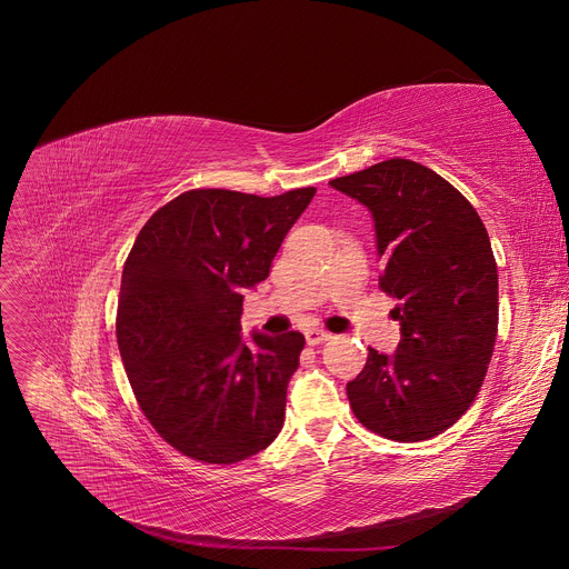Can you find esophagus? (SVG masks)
<instances>
[{
    "mask_svg": "<svg viewBox=\"0 0 569 569\" xmlns=\"http://www.w3.org/2000/svg\"><path fill=\"white\" fill-rule=\"evenodd\" d=\"M329 338H331V333L323 331V329H306L308 345H321V342H327Z\"/></svg>",
    "mask_w": 569,
    "mask_h": 569,
    "instance_id": "obj_1",
    "label": "esophagus"
}]
</instances>
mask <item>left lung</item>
I'll list each match as a JSON object with an SVG mask.
<instances>
[{"label":"left lung","instance_id":"1","mask_svg":"<svg viewBox=\"0 0 569 569\" xmlns=\"http://www.w3.org/2000/svg\"><path fill=\"white\" fill-rule=\"evenodd\" d=\"M375 222L380 287L400 321L393 355L370 347L347 385L357 419L398 442L440 436L466 415L498 336V266L472 203L442 176L387 159L329 182Z\"/></svg>","mask_w":569,"mask_h":569}]
</instances>
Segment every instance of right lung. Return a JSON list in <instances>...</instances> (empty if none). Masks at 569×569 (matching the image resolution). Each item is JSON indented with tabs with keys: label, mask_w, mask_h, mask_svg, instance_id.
I'll use <instances>...</instances> for the list:
<instances>
[{
	"label": "right lung",
	"mask_w": 569,
	"mask_h": 569,
	"mask_svg": "<svg viewBox=\"0 0 569 569\" xmlns=\"http://www.w3.org/2000/svg\"><path fill=\"white\" fill-rule=\"evenodd\" d=\"M315 192L189 189L152 214L124 261L116 331L129 385L159 436L194 461H246L282 430L306 338L242 336V293L268 278Z\"/></svg>",
	"instance_id": "1"
}]
</instances>
